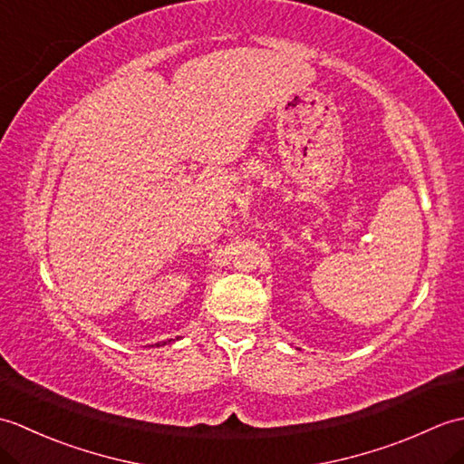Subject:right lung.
Masks as SVG:
<instances>
[{"instance_id": "add662e5", "label": "right lung", "mask_w": 464, "mask_h": 464, "mask_svg": "<svg viewBox=\"0 0 464 464\" xmlns=\"http://www.w3.org/2000/svg\"><path fill=\"white\" fill-rule=\"evenodd\" d=\"M179 339V337H177ZM175 339H169V341H163V343H155V344H151V347H163V344H167V343H173Z\"/></svg>"}]
</instances>
